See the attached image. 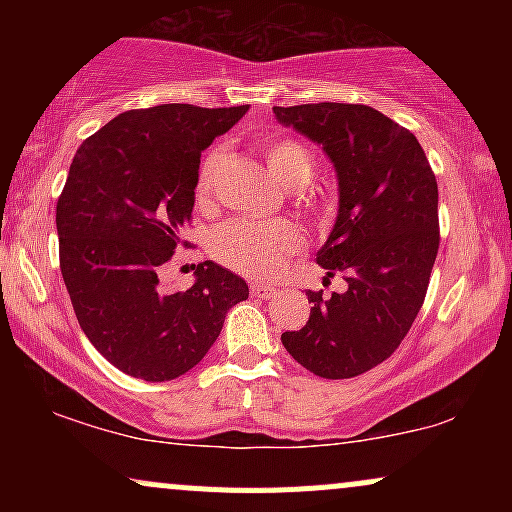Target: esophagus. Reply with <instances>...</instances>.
<instances>
[{"mask_svg": "<svg viewBox=\"0 0 512 512\" xmlns=\"http://www.w3.org/2000/svg\"><path fill=\"white\" fill-rule=\"evenodd\" d=\"M250 291H252V296H257V298H274L276 296V289L269 284H252Z\"/></svg>", "mask_w": 512, "mask_h": 512, "instance_id": "34e87169", "label": "esophagus"}]
</instances>
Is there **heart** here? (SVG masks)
I'll list each match as a JSON object with an SVG mask.
<instances>
[{"mask_svg": "<svg viewBox=\"0 0 512 512\" xmlns=\"http://www.w3.org/2000/svg\"><path fill=\"white\" fill-rule=\"evenodd\" d=\"M221 154L211 151L202 161L197 197L204 199L214 185ZM274 178L286 187L303 185L310 178V158L301 144L281 139L267 149ZM303 236L291 221H226L211 233L209 252L216 262L245 276H274L301 250Z\"/></svg>", "mask_w": 512, "mask_h": 512, "instance_id": "1", "label": "heart"}]
</instances>
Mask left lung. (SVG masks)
<instances>
[{
    "label": "left lung",
    "instance_id": "1",
    "mask_svg": "<svg viewBox=\"0 0 512 512\" xmlns=\"http://www.w3.org/2000/svg\"><path fill=\"white\" fill-rule=\"evenodd\" d=\"M274 115L332 161L337 221L315 262L325 281H346L330 298L308 291V322L281 344L320 378H354L397 349L424 303L440 243L436 175L414 134L370 105L308 103Z\"/></svg>",
    "mask_w": 512,
    "mask_h": 512
}]
</instances>
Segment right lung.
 I'll return each instance as SVG.
<instances>
[{
	"label": "right lung",
	"mask_w": 512,
	"mask_h": 512,
	"mask_svg": "<svg viewBox=\"0 0 512 512\" xmlns=\"http://www.w3.org/2000/svg\"><path fill=\"white\" fill-rule=\"evenodd\" d=\"M163 103L127 110L76 151L57 199L60 269L76 320L132 378L163 383L195 368L248 284L199 262L195 284L166 291L161 269L195 207L199 156L248 113Z\"/></svg>",
	"instance_id": "right-lung-1"
}]
</instances>
